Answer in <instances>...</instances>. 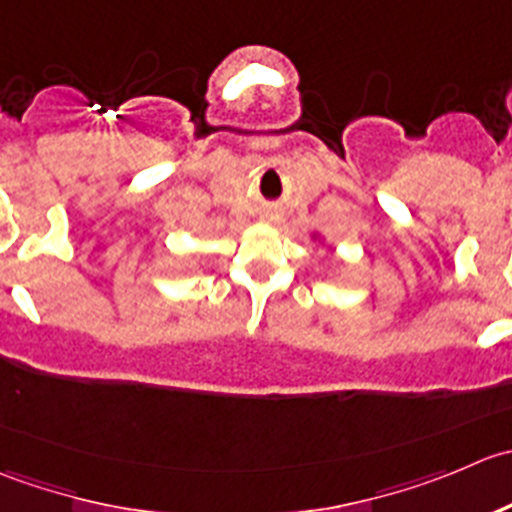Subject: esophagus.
Here are the masks:
<instances>
[{
	"mask_svg": "<svg viewBox=\"0 0 512 512\" xmlns=\"http://www.w3.org/2000/svg\"><path fill=\"white\" fill-rule=\"evenodd\" d=\"M268 219H273V216H268Z\"/></svg>",
	"mask_w": 512,
	"mask_h": 512,
	"instance_id": "esophagus-1",
	"label": "esophagus"
}]
</instances>
